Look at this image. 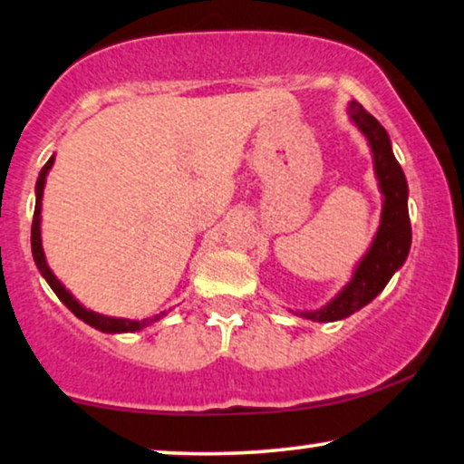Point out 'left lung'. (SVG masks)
Wrapping results in <instances>:
<instances>
[{
	"mask_svg": "<svg viewBox=\"0 0 464 464\" xmlns=\"http://www.w3.org/2000/svg\"><path fill=\"white\" fill-rule=\"evenodd\" d=\"M348 112L358 129L366 135L371 143L372 158H375V170L379 185L383 193V214L382 227H379L377 237L372 241L369 254L364 256L358 265L352 281L345 285L337 298L316 313H300L310 321L329 323L340 321L356 313L364 304H369L375 295L387 285L392 275L404 265L406 256L411 250V217H409V185L402 172V166L393 158L390 137L385 129L377 122L372 114L366 112L358 102H352Z\"/></svg>",
	"mask_w": 464,
	"mask_h": 464,
	"instance_id": "1",
	"label": "left lung"
}]
</instances>
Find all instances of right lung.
I'll return each mask as SVG.
<instances>
[{
	"label": "right lung",
	"mask_w": 464,
	"mask_h": 464,
	"mask_svg": "<svg viewBox=\"0 0 464 464\" xmlns=\"http://www.w3.org/2000/svg\"><path fill=\"white\" fill-rule=\"evenodd\" d=\"M53 164V156L50 160L45 162L44 169L39 172V179H37V202H34V214H33V227H31V246H33V258L37 262V268L41 271V275L45 276V281L50 283V287L55 292V295L66 304V308L71 310L74 316H79V319L85 321L87 324H92V327L100 329V331H106V334H127V331H140L145 324L154 323L160 319L164 314H156L154 319H143V321H129V319H110V316H103L98 313H92V310L82 308L81 304L72 298L71 294L66 292V287L62 285V283L55 279L53 273L50 271V266L45 265V256H44V247H41V227H39V220H41V199H44V188H45V177H47V170L52 169Z\"/></svg>",
	"instance_id": "1"
}]
</instances>
